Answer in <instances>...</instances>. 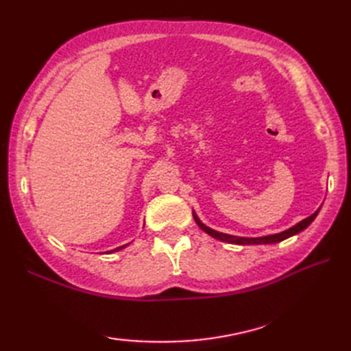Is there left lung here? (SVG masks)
Returning <instances> with one entry per match:
<instances>
[{"label": "left lung", "mask_w": 351, "mask_h": 351, "mask_svg": "<svg viewBox=\"0 0 351 351\" xmlns=\"http://www.w3.org/2000/svg\"><path fill=\"white\" fill-rule=\"evenodd\" d=\"M319 210H317L314 214L309 215L308 219H304L302 221L297 223V225H294L293 228H289L287 230H283V232H279V234H273V235H265V237H255V238H249V237H235V235H229V234H223V232H217V230H214L211 228H208L206 225H204L202 221L199 220V217L196 215V213L193 211V217H195L197 226L204 230V232H206L208 235H211L213 238H215V240H220V241H226V243H230V244H240V245H250V244H276L279 241H283L287 240V238L293 237L295 234L302 232V230L306 229L312 221H314V219L317 217Z\"/></svg>", "instance_id": "left-lung-1"}]
</instances>
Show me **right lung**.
I'll use <instances>...</instances> for the list:
<instances>
[{"mask_svg":"<svg viewBox=\"0 0 351 351\" xmlns=\"http://www.w3.org/2000/svg\"><path fill=\"white\" fill-rule=\"evenodd\" d=\"M126 245H128V244H123V245H121V247H116V249H113V250H108V253H111V252H119V250H122L123 247H126Z\"/></svg>","mask_w":351,"mask_h":351,"instance_id":"1","label":"right lung"}]
</instances>
